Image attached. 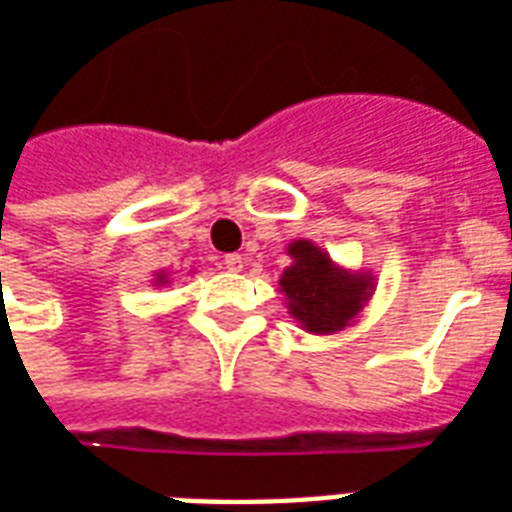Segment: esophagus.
<instances>
[{
	"label": "esophagus",
	"instance_id": "obj_1",
	"mask_svg": "<svg viewBox=\"0 0 512 512\" xmlns=\"http://www.w3.org/2000/svg\"><path fill=\"white\" fill-rule=\"evenodd\" d=\"M222 266H225L227 271H233V274H238V271L244 268V257H241V255H225V260H222Z\"/></svg>",
	"mask_w": 512,
	"mask_h": 512
}]
</instances>
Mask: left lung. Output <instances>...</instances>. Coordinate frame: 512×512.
Segmentation results:
<instances>
[{
	"label": "left lung",
	"instance_id": "1",
	"mask_svg": "<svg viewBox=\"0 0 512 512\" xmlns=\"http://www.w3.org/2000/svg\"><path fill=\"white\" fill-rule=\"evenodd\" d=\"M287 252L293 263L279 279V290L301 328L309 333H336L355 323L374 293L372 276L344 271L306 238L293 241Z\"/></svg>",
	"mask_w": 512,
	"mask_h": 512
}]
</instances>
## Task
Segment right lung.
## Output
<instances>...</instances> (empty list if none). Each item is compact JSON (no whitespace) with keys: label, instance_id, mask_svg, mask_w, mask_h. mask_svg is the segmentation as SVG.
<instances>
[{"label":"right lung","instance_id":"obj_1","mask_svg":"<svg viewBox=\"0 0 512 512\" xmlns=\"http://www.w3.org/2000/svg\"><path fill=\"white\" fill-rule=\"evenodd\" d=\"M157 282H160V285H165V282H168V276H165V274H157Z\"/></svg>","mask_w":512,"mask_h":512}]
</instances>
